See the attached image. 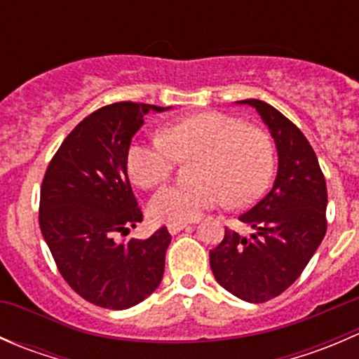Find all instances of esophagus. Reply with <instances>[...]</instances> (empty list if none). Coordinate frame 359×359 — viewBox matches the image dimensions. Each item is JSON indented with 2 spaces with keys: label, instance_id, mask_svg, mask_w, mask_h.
<instances>
[{
  "label": "esophagus",
  "instance_id": "obj_1",
  "mask_svg": "<svg viewBox=\"0 0 359 359\" xmlns=\"http://www.w3.org/2000/svg\"><path fill=\"white\" fill-rule=\"evenodd\" d=\"M166 227H168L170 233L177 234V233H179V231H182L184 227H187V222H170Z\"/></svg>",
  "mask_w": 359,
  "mask_h": 359
}]
</instances>
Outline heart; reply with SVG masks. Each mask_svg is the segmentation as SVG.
Listing matches in <instances>:
<instances>
[{"instance_id": "1", "label": "heart", "mask_w": 359, "mask_h": 359, "mask_svg": "<svg viewBox=\"0 0 359 359\" xmlns=\"http://www.w3.org/2000/svg\"><path fill=\"white\" fill-rule=\"evenodd\" d=\"M198 156L193 184H175L154 194L149 215L158 222H187L224 201L253 203L267 189L274 147L257 126L222 112H200L172 123L161 139L133 142L126 166L135 184L153 189L166 182L179 159Z\"/></svg>"}]
</instances>
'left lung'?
Masks as SVG:
<instances>
[{"instance_id":"obj_1","label":"left lung","mask_w":359,"mask_h":359,"mask_svg":"<svg viewBox=\"0 0 359 359\" xmlns=\"http://www.w3.org/2000/svg\"><path fill=\"white\" fill-rule=\"evenodd\" d=\"M255 107L278 149V175L269 193L241 222L255 233L240 236L226 227L224 240L210 250L217 283L238 299L266 302L283 293L302 274L327 233V182L309 140L269 104L240 100Z\"/></svg>"}]
</instances>
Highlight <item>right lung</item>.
I'll return each instance as SVG.
<instances>
[{"instance_id": "add662e5", "label": "right lung", "mask_w": 359, "mask_h": 359, "mask_svg": "<svg viewBox=\"0 0 359 359\" xmlns=\"http://www.w3.org/2000/svg\"><path fill=\"white\" fill-rule=\"evenodd\" d=\"M149 111L165 107L114 102L88 114L43 177L39 227L59 273L79 297L106 309H128L156 290L172 240L165 226L146 240H116L142 222L126 158Z\"/></svg>"}]
</instances>
